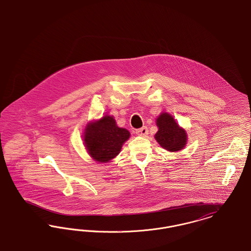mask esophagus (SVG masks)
<instances>
[{
	"label": "esophagus",
	"instance_id": "esophagus-1",
	"mask_svg": "<svg viewBox=\"0 0 251 251\" xmlns=\"http://www.w3.org/2000/svg\"><path fill=\"white\" fill-rule=\"evenodd\" d=\"M136 134L139 135V136H142V137H145L147 134H148V128L146 126H144L140 129H137L136 130Z\"/></svg>",
	"mask_w": 251,
	"mask_h": 251
}]
</instances>
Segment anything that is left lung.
I'll return each instance as SVG.
<instances>
[{"label": "left lung", "mask_w": 251, "mask_h": 251, "mask_svg": "<svg viewBox=\"0 0 251 251\" xmlns=\"http://www.w3.org/2000/svg\"><path fill=\"white\" fill-rule=\"evenodd\" d=\"M157 126L158 131L155 139L164 149L171 152L183 149L187 142L186 132L178 126L170 114L161 113L157 119Z\"/></svg>", "instance_id": "obj_1"}]
</instances>
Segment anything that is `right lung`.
<instances>
[{
    "mask_svg": "<svg viewBox=\"0 0 251 251\" xmlns=\"http://www.w3.org/2000/svg\"><path fill=\"white\" fill-rule=\"evenodd\" d=\"M129 136L128 130L118 127L113 117L106 115L87 126L84 142L93 159L106 162L119 154Z\"/></svg>",
    "mask_w": 251,
    "mask_h": 251,
    "instance_id": "add662e5",
    "label": "right lung"
}]
</instances>
